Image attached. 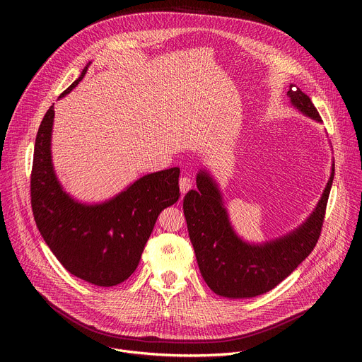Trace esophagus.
<instances>
[{
    "label": "esophagus",
    "mask_w": 362,
    "mask_h": 362,
    "mask_svg": "<svg viewBox=\"0 0 362 362\" xmlns=\"http://www.w3.org/2000/svg\"><path fill=\"white\" fill-rule=\"evenodd\" d=\"M192 186H193V180H192L190 177H187V176L180 177V180H179V187H180V192H182V193H186L187 190H190Z\"/></svg>",
    "instance_id": "esophagus-1"
}]
</instances>
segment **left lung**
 I'll use <instances>...</instances> for the list:
<instances>
[{"label":"left lung","instance_id":"8db88e82","mask_svg":"<svg viewBox=\"0 0 362 362\" xmlns=\"http://www.w3.org/2000/svg\"><path fill=\"white\" fill-rule=\"evenodd\" d=\"M288 95L300 113L322 122L311 98L300 88L291 84ZM334 173L332 165L317 208L300 226L281 238L255 245L236 235L218 183L208 170H199L197 190L186 193L183 212L197 265L208 286L219 296L253 298L274 289L289 276L320 239Z\"/></svg>","mask_w":362,"mask_h":362}]
</instances>
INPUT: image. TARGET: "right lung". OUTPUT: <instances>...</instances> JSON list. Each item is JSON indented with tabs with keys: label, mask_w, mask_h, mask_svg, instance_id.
I'll return each mask as SVG.
<instances>
[{
	"label": "right lung",
	"mask_w": 362,
	"mask_h": 362,
	"mask_svg": "<svg viewBox=\"0 0 362 362\" xmlns=\"http://www.w3.org/2000/svg\"><path fill=\"white\" fill-rule=\"evenodd\" d=\"M88 64L60 98L83 80ZM53 122L51 106L34 146L31 208L37 228L71 275L97 286L119 285L136 271L160 212L179 200L180 169L146 175L106 202L81 203L56 176L51 159Z\"/></svg>",
	"instance_id": "right-lung-1"
}]
</instances>
